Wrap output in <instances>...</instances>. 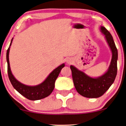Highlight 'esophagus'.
<instances>
[{
  "label": "esophagus",
  "mask_w": 126,
  "mask_h": 126,
  "mask_svg": "<svg viewBox=\"0 0 126 126\" xmlns=\"http://www.w3.org/2000/svg\"><path fill=\"white\" fill-rule=\"evenodd\" d=\"M66 63H67L68 64H70V63H72V60H71V59H68V60H66Z\"/></svg>",
  "instance_id": "1"
}]
</instances>
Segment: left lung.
<instances>
[{"mask_svg":"<svg viewBox=\"0 0 126 126\" xmlns=\"http://www.w3.org/2000/svg\"><path fill=\"white\" fill-rule=\"evenodd\" d=\"M101 31L105 35L112 52V58L108 71L100 78H92L85 75L82 71L78 70L74 66H70L76 90L80 95L88 98H97L103 95L113 84L117 75V48L112 35L106 28L101 27Z\"/></svg>","mask_w":126,"mask_h":126,"instance_id":"obj_1","label":"left lung"}]
</instances>
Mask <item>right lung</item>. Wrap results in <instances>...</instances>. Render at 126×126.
<instances>
[{
    "instance_id": "1",
    "label": "right lung",
    "mask_w": 126,
    "mask_h": 126,
    "mask_svg": "<svg viewBox=\"0 0 126 126\" xmlns=\"http://www.w3.org/2000/svg\"><path fill=\"white\" fill-rule=\"evenodd\" d=\"M12 40H13V38L11 41L10 46L12 44ZM10 46L7 49V54H6V59H7V72H8L9 80L14 88L21 95L31 100H40L49 96L53 91L54 87H55V80L58 77L62 68L64 67L65 65L63 63L54 69L49 74L48 77L41 84L35 86H29L23 85L16 79L11 72L9 59Z\"/></svg>"
}]
</instances>
